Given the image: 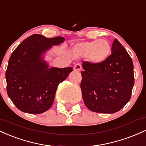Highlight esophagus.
<instances>
[{"mask_svg": "<svg viewBox=\"0 0 146 146\" xmlns=\"http://www.w3.org/2000/svg\"><path fill=\"white\" fill-rule=\"evenodd\" d=\"M73 69H74V71H80L82 70L81 65H80V64H76L74 66V67H73Z\"/></svg>", "mask_w": 146, "mask_h": 146, "instance_id": "34e87169", "label": "esophagus"}]
</instances>
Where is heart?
<instances>
[{"mask_svg": "<svg viewBox=\"0 0 146 146\" xmlns=\"http://www.w3.org/2000/svg\"><path fill=\"white\" fill-rule=\"evenodd\" d=\"M73 52L77 56L88 58L91 62L101 64L110 56L111 46L107 40L80 42L73 46Z\"/></svg>", "mask_w": 146, "mask_h": 146, "instance_id": "1", "label": "heart"}]
</instances>
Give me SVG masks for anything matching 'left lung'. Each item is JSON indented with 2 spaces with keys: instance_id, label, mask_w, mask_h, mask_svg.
I'll list each match as a JSON object with an SVG mask.
<instances>
[{
  "instance_id": "1",
  "label": "left lung",
  "mask_w": 146,
  "mask_h": 146,
  "mask_svg": "<svg viewBox=\"0 0 146 146\" xmlns=\"http://www.w3.org/2000/svg\"><path fill=\"white\" fill-rule=\"evenodd\" d=\"M80 87L84 102L95 113H114L130 100L135 84L132 58L117 39L104 62L82 63Z\"/></svg>"
}]
</instances>
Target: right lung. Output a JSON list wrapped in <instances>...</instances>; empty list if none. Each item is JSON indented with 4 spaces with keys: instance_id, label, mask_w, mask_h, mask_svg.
<instances>
[{
    "instance_id": "add662e5",
    "label": "right lung",
    "mask_w": 146,
    "mask_h": 146,
    "mask_svg": "<svg viewBox=\"0 0 146 146\" xmlns=\"http://www.w3.org/2000/svg\"><path fill=\"white\" fill-rule=\"evenodd\" d=\"M64 40L33 34L24 40L10 56L5 78L7 92L21 111L40 114L51 108L58 84L66 80L72 67L48 68L41 55Z\"/></svg>"
}]
</instances>
